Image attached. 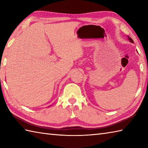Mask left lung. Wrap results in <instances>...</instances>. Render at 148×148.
<instances>
[{
    "label": "left lung",
    "instance_id": "1",
    "mask_svg": "<svg viewBox=\"0 0 148 148\" xmlns=\"http://www.w3.org/2000/svg\"><path fill=\"white\" fill-rule=\"evenodd\" d=\"M128 40H130V42H132V43H134V40H133L129 36H128Z\"/></svg>",
    "mask_w": 148,
    "mask_h": 148
}]
</instances>
